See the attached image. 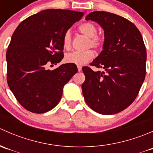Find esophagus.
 Returning a JSON list of instances; mask_svg holds the SVG:
<instances>
[{
    "label": "esophagus",
    "instance_id": "1",
    "mask_svg": "<svg viewBox=\"0 0 153 153\" xmlns=\"http://www.w3.org/2000/svg\"><path fill=\"white\" fill-rule=\"evenodd\" d=\"M78 72H81V71L82 70V67H81V66H78Z\"/></svg>",
    "mask_w": 153,
    "mask_h": 153
}]
</instances>
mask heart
Here are the masks:
<instances>
[{
  "mask_svg": "<svg viewBox=\"0 0 153 153\" xmlns=\"http://www.w3.org/2000/svg\"><path fill=\"white\" fill-rule=\"evenodd\" d=\"M78 30L81 33L88 38L86 47L100 49L104 45V38L100 35H96L98 32L96 26L92 23L86 22L82 24L78 27ZM71 32L67 30L64 33L63 38V45L66 49H69L71 47ZM94 57V52L91 49L83 51V52H73L66 55V61L68 63H72L76 65H84L89 62Z\"/></svg>",
  "mask_w": 153,
  "mask_h": 153,
  "instance_id": "obj_1",
  "label": "heart"
}]
</instances>
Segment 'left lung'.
<instances>
[{
	"instance_id": "1",
	"label": "left lung",
	"mask_w": 153,
	"mask_h": 153,
	"mask_svg": "<svg viewBox=\"0 0 153 153\" xmlns=\"http://www.w3.org/2000/svg\"><path fill=\"white\" fill-rule=\"evenodd\" d=\"M85 19L104 29L103 50L91 64L104 71L82 68L83 95L98 113L116 114L135 101L144 81L146 51L142 36L135 24L115 14L96 11Z\"/></svg>"
}]
</instances>
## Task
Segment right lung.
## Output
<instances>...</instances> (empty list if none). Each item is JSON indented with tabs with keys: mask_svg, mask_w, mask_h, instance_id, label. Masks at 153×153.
<instances>
[{
	"mask_svg": "<svg viewBox=\"0 0 153 153\" xmlns=\"http://www.w3.org/2000/svg\"><path fill=\"white\" fill-rule=\"evenodd\" d=\"M84 15L67 10H43L23 21L14 32L7 51V82L21 105L34 113H44L59 103L63 89L78 72L68 63L53 70L64 58V33Z\"/></svg>",
	"mask_w": 153,
	"mask_h": 153,
	"instance_id": "right-lung-1",
	"label": "right lung"
}]
</instances>
